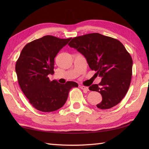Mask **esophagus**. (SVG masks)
<instances>
[{
    "mask_svg": "<svg viewBox=\"0 0 149 149\" xmlns=\"http://www.w3.org/2000/svg\"><path fill=\"white\" fill-rule=\"evenodd\" d=\"M81 88L82 90H83L86 91H87L89 90V89H88V87H86V86H81Z\"/></svg>",
    "mask_w": 149,
    "mask_h": 149,
    "instance_id": "obj_1",
    "label": "esophagus"
}]
</instances>
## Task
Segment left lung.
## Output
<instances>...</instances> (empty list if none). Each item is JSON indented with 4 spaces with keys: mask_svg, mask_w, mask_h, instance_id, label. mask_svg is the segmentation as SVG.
Here are the masks:
<instances>
[{
    "mask_svg": "<svg viewBox=\"0 0 149 149\" xmlns=\"http://www.w3.org/2000/svg\"><path fill=\"white\" fill-rule=\"evenodd\" d=\"M68 45L81 53L90 68L97 72L95 75L102 77L99 84L89 87L102 97L98 108L117 105L127 93L132 76V59L123 44L111 37L90 33L74 38Z\"/></svg>",
    "mask_w": 149,
    "mask_h": 149,
    "instance_id": "left-lung-1",
    "label": "left lung"
}]
</instances>
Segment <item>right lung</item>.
I'll list each match as a JSON object with an SVG mask.
<instances>
[{
  "mask_svg": "<svg viewBox=\"0 0 149 149\" xmlns=\"http://www.w3.org/2000/svg\"><path fill=\"white\" fill-rule=\"evenodd\" d=\"M71 38L61 39L47 35L25 46L16 63L15 70L22 91L34 108L51 112L64 105L70 90L78 87L74 81L60 84L50 81L48 75L54 74V58Z\"/></svg>",
  "mask_w": 149,
  "mask_h": 149,
  "instance_id": "right-lung-1",
  "label": "right lung"
}]
</instances>
